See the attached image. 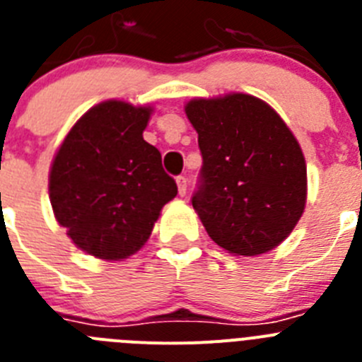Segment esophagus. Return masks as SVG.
Segmentation results:
<instances>
[{
  "label": "esophagus",
  "mask_w": 362,
  "mask_h": 362,
  "mask_svg": "<svg viewBox=\"0 0 362 362\" xmlns=\"http://www.w3.org/2000/svg\"><path fill=\"white\" fill-rule=\"evenodd\" d=\"M175 183H177L179 196H185V194H187V185H188L187 177H185V175H179V177L175 179Z\"/></svg>",
  "instance_id": "obj_1"
}]
</instances>
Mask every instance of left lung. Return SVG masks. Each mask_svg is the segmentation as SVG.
<instances>
[{
    "label": "left lung",
    "mask_w": 362,
    "mask_h": 362,
    "mask_svg": "<svg viewBox=\"0 0 362 362\" xmlns=\"http://www.w3.org/2000/svg\"><path fill=\"white\" fill-rule=\"evenodd\" d=\"M203 166L192 196L204 230L233 255L276 248L306 204V163L299 143L270 105L248 94L192 99Z\"/></svg>",
    "instance_id": "1"
}]
</instances>
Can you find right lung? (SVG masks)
I'll return each instance as SVG.
<instances>
[{"label":"right lung","mask_w":362,"mask_h":362,"mask_svg":"<svg viewBox=\"0 0 362 362\" xmlns=\"http://www.w3.org/2000/svg\"><path fill=\"white\" fill-rule=\"evenodd\" d=\"M152 108L95 105L66 134L50 166L57 223L86 254L119 261L136 254L161 209L177 196L161 153L143 139Z\"/></svg>","instance_id":"1"}]
</instances>
